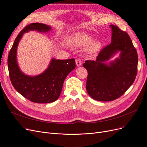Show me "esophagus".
Masks as SVG:
<instances>
[{
    "label": "esophagus",
    "instance_id": "34e87169",
    "mask_svg": "<svg viewBox=\"0 0 147 147\" xmlns=\"http://www.w3.org/2000/svg\"><path fill=\"white\" fill-rule=\"evenodd\" d=\"M76 65L77 66H81L82 65V61L81 59H78L76 60Z\"/></svg>",
    "mask_w": 147,
    "mask_h": 147
}]
</instances>
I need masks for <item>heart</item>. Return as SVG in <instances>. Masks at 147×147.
<instances>
[{
    "label": "heart",
    "instance_id": "b5f03b06",
    "mask_svg": "<svg viewBox=\"0 0 147 147\" xmlns=\"http://www.w3.org/2000/svg\"><path fill=\"white\" fill-rule=\"evenodd\" d=\"M93 40V38L89 36L88 34L85 33L80 32L76 33L73 37L71 40V44L74 46L80 47L87 46L90 44L88 50L90 53L94 54L100 50L102 45L100 42L97 41L93 42L92 43Z\"/></svg>",
    "mask_w": 147,
    "mask_h": 147
}]
</instances>
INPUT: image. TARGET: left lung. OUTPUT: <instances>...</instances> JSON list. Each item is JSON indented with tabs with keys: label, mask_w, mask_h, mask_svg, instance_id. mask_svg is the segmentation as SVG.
Listing matches in <instances>:
<instances>
[{
	"label": "left lung",
	"mask_w": 147,
	"mask_h": 147,
	"mask_svg": "<svg viewBox=\"0 0 147 147\" xmlns=\"http://www.w3.org/2000/svg\"><path fill=\"white\" fill-rule=\"evenodd\" d=\"M110 26L111 43L102 49L95 61L86 60L83 65L88 72V94L102 102L119 98L134 83L138 72V54L129 34L117 26ZM118 51L119 58L104 63Z\"/></svg>",
	"instance_id": "obj_1"
}]
</instances>
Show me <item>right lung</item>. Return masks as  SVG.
Masks as SVG:
<instances>
[{
	"label": "right lung",
	"mask_w": 147,
	"mask_h": 147,
	"mask_svg": "<svg viewBox=\"0 0 147 147\" xmlns=\"http://www.w3.org/2000/svg\"><path fill=\"white\" fill-rule=\"evenodd\" d=\"M50 30L51 27L42 23L27 25L16 38L8 57L9 75L12 86L25 98L37 103H48L57 100L66 77L75 68L74 59H53L48 67L37 76H28L20 71L17 61V50L23 34L29 30L47 32Z\"/></svg>",
	"instance_id": "right-lung-1"
}]
</instances>
